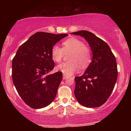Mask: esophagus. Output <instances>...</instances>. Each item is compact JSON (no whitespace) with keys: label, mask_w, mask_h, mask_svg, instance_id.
Instances as JSON below:
<instances>
[{"label":"esophagus","mask_w":131,"mask_h":131,"mask_svg":"<svg viewBox=\"0 0 131 131\" xmlns=\"http://www.w3.org/2000/svg\"><path fill=\"white\" fill-rule=\"evenodd\" d=\"M68 78H69V77L67 76H66V75H65V74H63V79L66 80V79H67Z\"/></svg>","instance_id":"esophagus-1"}]
</instances>
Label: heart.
<instances>
[{
  "instance_id": "heart-1",
  "label": "heart",
  "mask_w": 131,
  "mask_h": 131,
  "mask_svg": "<svg viewBox=\"0 0 131 131\" xmlns=\"http://www.w3.org/2000/svg\"><path fill=\"white\" fill-rule=\"evenodd\" d=\"M63 48L54 45L51 49V57L53 61L60 62L64 52H71L69 57L70 61L63 62L57 66L56 69L66 76H71L78 72L80 66L82 69L87 67L91 61V51L83 41L71 37L62 42Z\"/></svg>"
}]
</instances>
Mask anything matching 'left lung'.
Wrapping results in <instances>:
<instances>
[{
  "mask_svg": "<svg viewBox=\"0 0 131 131\" xmlns=\"http://www.w3.org/2000/svg\"><path fill=\"white\" fill-rule=\"evenodd\" d=\"M71 34L83 37L92 52V59L84 74L75 77L74 95L84 107H98L110 96L117 78L116 58L110 46L94 34L86 30Z\"/></svg>",
  "mask_w": 131,
  "mask_h": 131,
  "instance_id": "1",
  "label": "left lung"
}]
</instances>
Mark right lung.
Segmentation results:
<instances>
[{"label":"right lung","mask_w":131,"mask_h":131,"mask_svg":"<svg viewBox=\"0 0 131 131\" xmlns=\"http://www.w3.org/2000/svg\"><path fill=\"white\" fill-rule=\"evenodd\" d=\"M67 34L37 32L19 46L12 60V78L19 96L31 108H42L55 99L62 73L54 68L52 48Z\"/></svg>","instance_id":"right-lung-1"}]
</instances>
